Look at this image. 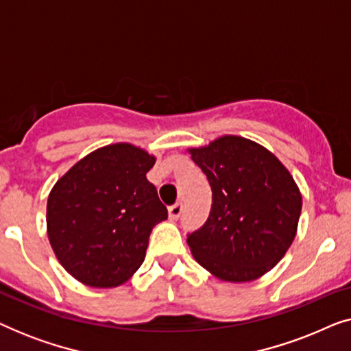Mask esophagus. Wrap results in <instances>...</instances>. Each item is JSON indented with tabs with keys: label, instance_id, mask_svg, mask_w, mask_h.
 <instances>
[{
	"label": "esophagus",
	"instance_id": "obj_1",
	"mask_svg": "<svg viewBox=\"0 0 351 351\" xmlns=\"http://www.w3.org/2000/svg\"><path fill=\"white\" fill-rule=\"evenodd\" d=\"M182 210H184V204H182V203H176L174 206H171V208H169V217H171L172 220H177V219L180 217Z\"/></svg>",
	"mask_w": 351,
	"mask_h": 351
}]
</instances>
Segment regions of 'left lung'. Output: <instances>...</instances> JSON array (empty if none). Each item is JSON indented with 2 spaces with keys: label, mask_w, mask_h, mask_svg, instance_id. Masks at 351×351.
<instances>
[{
  "label": "left lung",
  "mask_w": 351,
  "mask_h": 351,
  "mask_svg": "<svg viewBox=\"0 0 351 351\" xmlns=\"http://www.w3.org/2000/svg\"><path fill=\"white\" fill-rule=\"evenodd\" d=\"M186 152L213 190L208 220L186 238L195 261L222 281L263 276L295 238L302 193L294 177L270 150L239 136Z\"/></svg>",
  "instance_id": "1"
}]
</instances>
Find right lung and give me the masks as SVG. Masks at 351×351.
Wrapping results in <instances>:
<instances>
[{
	"label": "right lung",
	"mask_w": 351,
	"mask_h": 351,
	"mask_svg": "<svg viewBox=\"0 0 351 351\" xmlns=\"http://www.w3.org/2000/svg\"><path fill=\"white\" fill-rule=\"evenodd\" d=\"M155 161L132 143H112L81 158L52 186L47 237L75 280L117 287L142 265L153 227L167 219L147 180Z\"/></svg>",
	"instance_id": "right-lung-1"
}]
</instances>
